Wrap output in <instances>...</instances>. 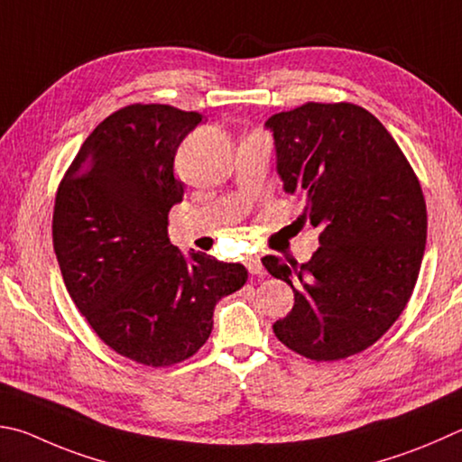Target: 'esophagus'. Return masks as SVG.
Wrapping results in <instances>:
<instances>
[{"mask_svg":"<svg viewBox=\"0 0 462 462\" xmlns=\"http://www.w3.org/2000/svg\"><path fill=\"white\" fill-rule=\"evenodd\" d=\"M245 264H246L250 274H263L264 273V266H263V263H260L258 254H248L246 260H245Z\"/></svg>","mask_w":462,"mask_h":462,"instance_id":"esophagus-1","label":"esophagus"}]
</instances>
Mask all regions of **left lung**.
<instances>
[{"instance_id": "8db88e82", "label": "left lung", "mask_w": 462, "mask_h": 462, "mask_svg": "<svg viewBox=\"0 0 462 462\" xmlns=\"http://www.w3.org/2000/svg\"><path fill=\"white\" fill-rule=\"evenodd\" d=\"M287 194L321 228L311 260L263 264L295 292L273 325L289 349L335 362L367 349L404 311L420 273L426 204L420 181L383 125L351 103H307L264 123Z\"/></svg>"}]
</instances>
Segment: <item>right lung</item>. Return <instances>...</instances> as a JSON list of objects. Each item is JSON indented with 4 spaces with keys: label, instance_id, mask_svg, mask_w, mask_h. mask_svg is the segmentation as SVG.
<instances>
[{
    "label": "right lung",
    "instance_id": "1",
    "mask_svg": "<svg viewBox=\"0 0 462 462\" xmlns=\"http://www.w3.org/2000/svg\"><path fill=\"white\" fill-rule=\"evenodd\" d=\"M202 121L170 105H131L90 133L58 188L52 240L69 295L108 347L165 367L196 354L214 307L246 268L170 242L167 214L183 199L173 159Z\"/></svg>",
    "mask_w": 462,
    "mask_h": 462
}]
</instances>
